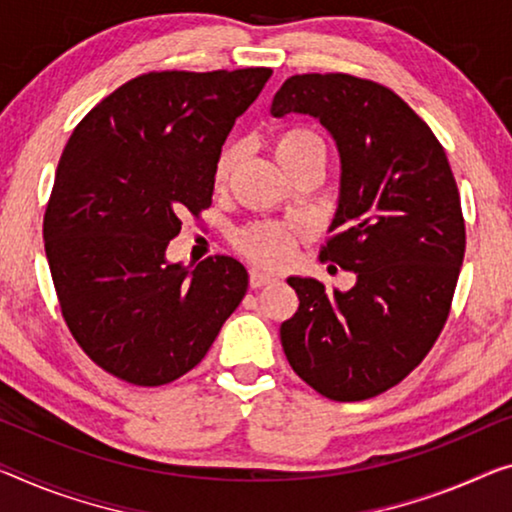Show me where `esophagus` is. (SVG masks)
<instances>
[{
  "label": "esophagus",
  "mask_w": 512,
  "mask_h": 512,
  "mask_svg": "<svg viewBox=\"0 0 512 512\" xmlns=\"http://www.w3.org/2000/svg\"><path fill=\"white\" fill-rule=\"evenodd\" d=\"M272 281H277V279H274V274H270V272H263V270H251L249 272V286L251 288H263Z\"/></svg>",
  "instance_id": "esophagus-1"
}]
</instances>
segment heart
<instances>
[{
	"label": "heart",
	"instance_id": "1",
	"mask_svg": "<svg viewBox=\"0 0 512 512\" xmlns=\"http://www.w3.org/2000/svg\"><path fill=\"white\" fill-rule=\"evenodd\" d=\"M274 155L281 162V167L293 174L297 167H302L304 162L309 160H325V141L318 135L316 130L304 128V125H297V128H288L279 132L272 141ZM235 157L238 151L235 146H224L222 153H219L215 162V183L222 185L226 178H229ZM300 229L295 224L286 222H251L242 226L233 233V242L242 254L258 265L265 267H281L286 265L295 254L297 238H300Z\"/></svg>",
	"mask_w": 512,
	"mask_h": 512
}]
</instances>
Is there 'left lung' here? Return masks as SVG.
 <instances>
[{"label":"left lung","mask_w":512,"mask_h":512,"mask_svg":"<svg viewBox=\"0 0 512 512\" xmlns=\"http://www.w3.org/2000/svg\"><path fill=\"white\" fill-rule=\"evenodd\" d=\"M270 112L309 114L334 137L341 192L320 261L357 277L345 293L288 279L300 309L281 325L283 352L325 398H373L421 364L451 311L465 258L451 164L403 98L361 77L293 75Z\"/></svg>","instance_id":"obj_1"}]
</instances>
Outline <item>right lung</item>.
<instances>
[{
    "mask_svg": "<svg viewBox=\"0 0 512 512\" xmlns=\"http://www.w3.org/2000/svg\"><path fill=\"white\" fill-rule=\"evenodd\" d=\"M270 68L162 70L125 82L77 125L43 219L70 334L102 371L139 387L199 364L247 293L231 256L167 261L180 217L210 208L215 162Z\"/></svg>",
    "mask_w": 512,
    "mask_h": 512,
    "instance_id": "obj_1",
    "label": "right lung"
}]
</instances>
